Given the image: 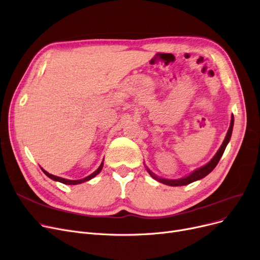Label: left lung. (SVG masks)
<instances>
[{"instance_id":"left-lung-1","label":"left lung","mask_w":260,"mask_h":260,"mask_svg":"<svg viewBox=\"0 0 260 260\" xmlns=\"http://www.w3.org/2000/svg\"><path fill=\"white\" fill-rule=\"evenodd\" d=\"M233 126H234V116H232V120H231V125H230V128L228 131V134H226V137H225L222 145L220 146V149L218 150V152L216 153V155L213 156L212 159L206 164L205 166H203L199 169H197L196 171H193L191 174H189L188 176H185L183 178H179V179H167V178H161V177H158L157 175H155L152 171H150V169L146 168V170H148V172L150 173V175L158 180L159 183H162L165 185H168V186H185V185H188V184H191L196 182V180H199L203 177H205L206 175H208L214 168H216V166L218 165L220 158L222 157L224 151H225V148H226L228 143L230 142L231 140V137H232V133H233Z\"/></svg>"}]
</instances>
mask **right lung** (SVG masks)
Returning a JSON list of instances; mask_svg holds the SVG:
<instances>
[{
    "instance_id": "1",
    "label": "right lung",
    "mask_w": 260,
    "mask_h": 260,
    "mask_svg": "<svg viewBox=\"0 0 260 260\" xmlns=\"http://www.w3.org/2000/svg\"><path fill=\"white\" fill-rule=\"evenodd\" d=\"M102 168H103V161H102V164L100 165V167L96 169V170H95L92 174H90L89 176H87V177H85V178H82V179H76V180L66 179V178H62V177H59V176H55V175H53V174H50V173H49V172H47L46 170H43L42 168H41V170L43 171V173L46 174L48 177H50V178H51V179H53V180H56V182H59V183L66 184V185H78V184H82V183H84V182H87V180H90L91 178H93L94 176H96V175L101 172V170H102Z\"/></svg>"
}]
</instances>
